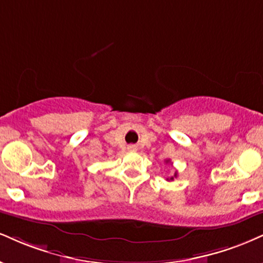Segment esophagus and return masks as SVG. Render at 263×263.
Returning <instances> with one entry per match:
<instances>
[{"label": "esophagus", "mask_w": 263, "mask_h": 263, "mask_svg": "<svg viewBox=\"0 0 263 263\" xmlns=\"http://www.w3.org/2000/svg\"><path fill=\"white\" fill-rule=\"evenodd\" d=\"M128 151H131V152H135V151H137V147H136L135 144H131V145H128Z\"/></svg>", "instance_id": "obj_1"}]
</instances>
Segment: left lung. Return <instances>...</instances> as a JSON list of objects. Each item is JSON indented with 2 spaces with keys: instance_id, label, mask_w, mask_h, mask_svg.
<instances>
[{
  "instance_id": "8db88e82",
  "label": "left lung",
  "mask_w": 263,
  "mask_h": 263,
  "mask_svg": "<svg viewBox=\"0 0 263 263\" xmlns=\"http://www.w3.org/2000/svg\"><path fill=\"white\" fill-rule=\"evenodd\" d=\"M169 162H170V160L167 159L166 163H169ZM176 176H178V173H175V174H174V176H172V178H169V179H166V180H167V181H173L174 178H176Z\"/></svg>"
}]
</instances>
